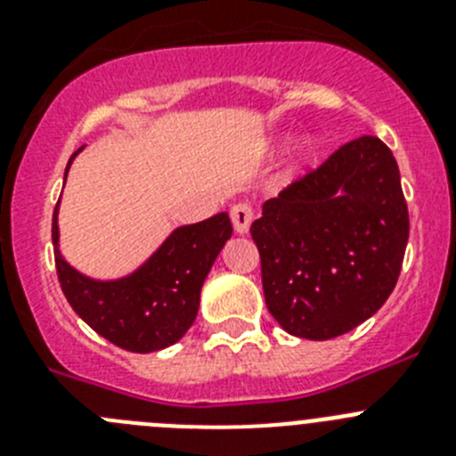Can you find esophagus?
<instances>
[{
	"label": "esophagus",
	"instance_id": "34e87169",
	"mask_svg": "<svg viewBox=\"0 0 456 456\" xmlns=\"http://www.w3.org/2000/svg\"><path fill=\"white\" fill-rule=\"evenodd\" d=\"M231 219H232V225H235L237 235H247L248 228H251V221H253L251 205H247V203L232 205Z\"/></svg>",
	"mask_w": 456,
	"mask_h": 456
}]
</instances>
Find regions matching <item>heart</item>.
<instances>
[{"label":"heart","mask_w":456,"mask_h":456,"mask_svg":"<svg viewBox=\"0 0 456 456\" xmlns=\"http://www.w3.org/2000/svg\"><path fill=\"white\" fill-rule=\"evenodd\" d=\"M283 141L285 139H276V143H283ZM310 157H313V146L304 141V143L297 148V152L292 155V159L288 162V168H285V180H292L294 175L305 167V162H308Z\"/></svg>","instance_id":"obj_1"}]
</instances>
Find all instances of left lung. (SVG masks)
Listing matches in <instances>:
<instances>
[{
	"instance_id": "left-lung-1",
	"label": "left lung",
	"mask_w": 456,
	"mask_h": 456,
	"mask_svg": "<svg viewBox=\"0 0 456 456\" xmlns=\"http://www.w3.org/2000/svg\"><path fill=\"white\" fill-rule=\"evenodd\" d=\"M251 237L265 301L289 336L331 340L377 313L409 241V209L393 152L363 134L263 205Z\"/></svg>"
}]
</instances>
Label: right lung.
<instances>
[{"label": "right lung", "instance_id": "obj_1", "mask_svg": "<svg viewBox=\"0 0 456 456\" xmlns=\"http://www.w3.org/2000/svg\"><path fill=\"white\" fill-rule=\"evenodd\" d=\"M63 175L66 184L72 159ZM59 208L52 216V244L59 283L72 310L93 331L134 354L167 349L189 331L200 305V288L216 256L232 237L228 212L199 224L178 225L146 263L120 278H91L77 272L59 248Z\"/></svg>", "mask_w": 456, "mask_h": 456}]
</instances>
